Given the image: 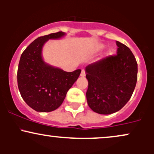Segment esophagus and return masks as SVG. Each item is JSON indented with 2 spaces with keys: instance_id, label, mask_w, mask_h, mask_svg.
<instances>
[{
  "instance_id": "obj_1",
  "label": "esophagus",
  "mask_w": 154,
  "mask_h": 154,
  "mask_svg": "<svg viewBox=\"0 0 154 154\" xmlns=\"http://www.w3.org/2000/svg\"><path fill=\"white\" fill-rule=\"evenodd\" d=\"M80 76L81 77H85V69H82V71H81Z\"/></svg>"
}]
</instances>
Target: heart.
I'll use <instances>...</instances> for the list:
<instances>
[{
	"mask_svg": "<svg viewBox=\"0 0 154 154\" xmlns=\"http://www.w3.org/2000/svg\"><path fill=\"white\" fill-rule=\"evenodd\" d=\"M105 48V45H99V47H98V48H99V49H103V48ZM113 53H114V50H113V49H109V50L107 51L106 56H111V55L113 54Z\"/></svg>",
	"mask_w": 154,
	"mask_h": 154,
	"instance_id": "1",
	"label": "heart"
}]
</instances>
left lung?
<instances>
[{
    "label": "left lung",
    "instance_id": "obj_1",
    "mask_svg": "<svg viewBox=\"0 0 154 154\" xmlns=\"http://www.w3.org/2000/svg\"><path fill=\"white\" fill-rule=\"evenodd\" d=\"M116 56L86 66L88 104L95 112L111 114L119 111L131 98L137 79V63L128 46L116 42Z\"/></svg>",
    "mask_w": 154,
    "mask_h": 154
}]
</instances>
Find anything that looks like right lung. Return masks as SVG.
I'll use <instances>...</instances> for the list:
<instances>
[{"label":"right lung","instance_id":"1","mask_svg":"<svg viewBox=\"0 0 154 154\" xmlns=\"http://www.w3.org/2000/svg\"><path fill=\"white\" fill-rule=\"evenodd\" d=\"M63 32L39 37L21 56L17 83L23 100L36 111L50 112L63 103L67 91L78 79L81 69L72 72L51 66L43 61L42 49L50 39H59Z\"/></svg>","mask_w":154,"mask_h":154}]
</instances>
